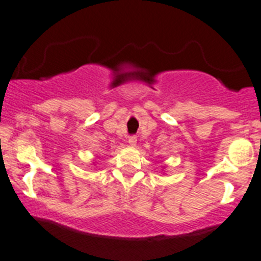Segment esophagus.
<instances>
[{"label":"esophagus","mask_w":261,"mask_h":261,"mask_svg":"<svg viewBox=\"0 0 261 261\" xmlns=\"http://www.w3.org/2000/svg\"><path fill=\"white\" fill-rule=\"evenodd\" d=\"M136 141H138V138H136V136H128L127 143L130 144L131 146H135L136 145Z\"/></svg>","instance_id":"obj_1"}]
</instances>
